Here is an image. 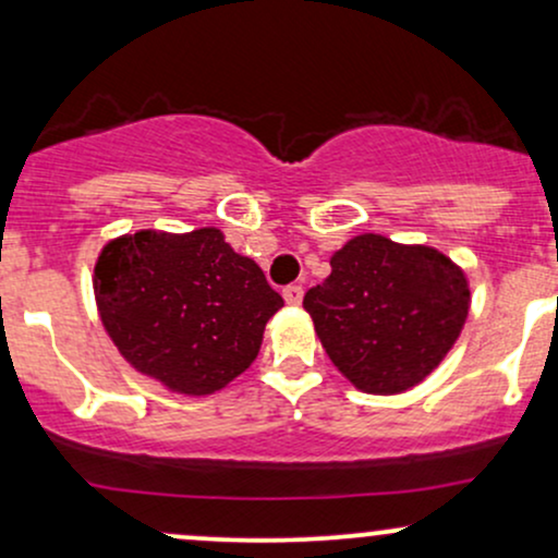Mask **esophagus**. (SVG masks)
<instances>
[{
    "instance_id": "esophagus-1",
    "label": "esophagus",
    "mask_w": 558,
    "mask_h": 558,
    "mask_svg": "<svg viewBox=\"0 0 558 558\" xmlns=\"http://www.w3.org/2000/svg\"><path fill=\"white\" fill-rule=\"evenodd\" d=\"M281 295H284L287 305H300L303 303V287L290 284V287H284V292H281Z\"/></svg>"
}]
</instances>
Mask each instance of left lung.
<instances>
[{"instance_id":"obj_1","label":"left lung","mask_w":558,"mask_h":558,"mask_svg":"<svg viewBox=\"0 0 558 558\" xmlns=\"http://www.w3.org/2000/svg\"><path fill=\"white\" fill-rule=\"evenodd\" d=\"M305 292L318 340L350 385L398 396L440 366L464 329L472 290L464 268L429 245L359 234Z\"/></svg>"}]
</instances>
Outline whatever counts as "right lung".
<instances>
[{"instance_id":"obj_1","label":"right lung","mask_w":558,"mask_h":558,"mask_svg":"<svg viewBox=\"0 0 558 558\" xmlns=\"http://www.w3.org/2000/svg\"><path fill=\"white\" fill-rule=\"evenodd\" d=\"M94 300L112 345L179 396H213L258 359L284 300L223 231L121 234L94 263Z\"/></svg>"}]
</instances>
